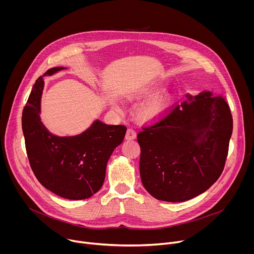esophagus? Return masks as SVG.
<instances>
[{
  "label": "esophagus",
  "instance_id": "esophagus-1",
  "mask_svg": "<svg viewBox=\"0 0 254 254\" xmlns=\"http://www.w3.org/2000/svg\"><path fill=\"white\" fill-rule=\"evenodd\" d=\"M136 137V132L133 128H128L127 130V134H126V138L127 139H134Z\"/></svg>",
  "mask_w": 254,
  "mask_h": 254
}]
</instances>
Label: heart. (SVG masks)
I'll list each match as a JSON object with an SVG mask.
<instances>
[{"label": "heart", "instance_id": "b5f03b06", "mask_svg": "<svg viewBox=\"0 0 254 254\" xmlns=\"http://www.w3.org/2000/svg\"><path fill=\"white\" fill-rule=\"evenodd\" d=\"M163 89L162 84H155L151 86L146 94L154 95ZM171 103V99L168 95H157L150 98L140 108V116L142 119L153 121L159 119L162 115L165 114L167 108Z\"/></svg>", "mask_w": 254, "mask_h": 254}]
</instances>
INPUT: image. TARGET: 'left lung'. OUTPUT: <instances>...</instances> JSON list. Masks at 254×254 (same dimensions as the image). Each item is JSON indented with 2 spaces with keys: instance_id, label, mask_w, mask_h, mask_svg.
I'll return each instance as SVG.
<instances>
[{
  "instance_id": "left-lung-1",
  "label": "left lung",
  "mask_w": 254,
  "mask_h": 254,
  "mask_svg": "<svg viewBox=\"0 0 254 254\" xmlns=\"http://www.w3.org/2000/svg\"><path fill=\"white\" fill-rule=\"evenodd\" d=\"M137 133L139 174L156 199L184 202L208 190L223 172L233 121L223 95L187 94Z\"/></svg>"
}]
</instances>
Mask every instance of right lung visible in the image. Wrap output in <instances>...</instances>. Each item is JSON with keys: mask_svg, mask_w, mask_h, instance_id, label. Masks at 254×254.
I'll return each mask as SVG.
<instances>
[{"mask_svg": "<svg viewBox=\"0 0 254 254\" xmlns=\"http://www.w3.org/2000/svg\"><path fill=\"white\" fill-rule=\"evenodd\" d=\"M63 67L49 69L52 75ZM44 81L36 80L22 114V128L29 163L37 180L49 191L69 200L91 197L102 186L108 159L123 142L127 127L95 121L84 132L57 136L40 120Z\"/></svg>", "mask_w": 254, "mask_h": 254, "instance_id": "1", "label": "right lung"}]
</instances>
